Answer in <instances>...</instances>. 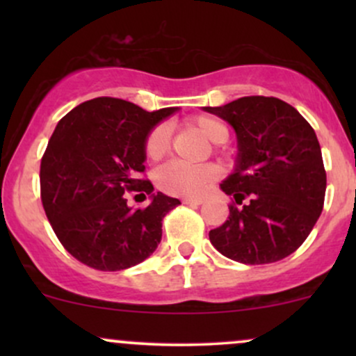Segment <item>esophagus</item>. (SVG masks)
I'll return each mask as SVG.
<instances>
[{
  "label": "esophagus",
  "mask_w": 356,
  "mask_h": 356,
  "mask_svg": "<svg viewBox=\"0 0 356 356\" xmlns=\"http://www.w3.org/2000/svg\"><path fill=\"white\" fill-rule=\"evenodd\" d=\"M184 204H187V206H201V204H202V199H192V197H187V199H184Z\"/></svg>",
  "instance_id": "obj_1"
}]
</instances>
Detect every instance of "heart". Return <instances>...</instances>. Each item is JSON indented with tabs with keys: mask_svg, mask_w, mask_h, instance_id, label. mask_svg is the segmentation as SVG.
<instances>
[{
	"mask_svg": "<svg viewBox=\"0 0 356 356\" xmlns=\"http://www.w3.org/2000/svg\"><path fill=\"white\" fill-rule=\"evenodd\" d=\"M212 144H224L229 137L227 127L219 118L211 115H199L189 122ZM169 129L165 125H155L147 134L144 152L149 161H161L169 150ZM218 167L212 164L186 165L181 162H169L159 167L155 172V182L159 189L172 195H201L218 179Z\"/></svg>",
	"mask_w": 356,
	"mask_h": 356,
	"instance_id": "obj_1",
	"label": "heart"
}]
</instances>
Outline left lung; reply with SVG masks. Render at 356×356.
Masks as SVG:
<instances>
[{"label": "left lung", "mask_w": 356, "mask_h": 356, "mask_svg": "<svg viewBox=\"0 0 356 356\" xmlns=\"http://www.w3.org/2000/svg\"><path fill=\"white\" fill-rule=\"evenodd\" d=\"M234 127L238 167L220 189L229 218L209 231L220 254L244 264H268L295 252L325 204L326 170L313 127L275 97H243L206 107Z\"/></svg>", "instance_id": "obj_1"}]
</instances>
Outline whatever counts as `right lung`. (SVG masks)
I'll return each mask as SVG.
<instances>
[{"mask_svg":"<svg viewBox=\"0 0 356 356\" xmlns=\"http://www.w3.org/2000/svg\"><path fill=\"white\" fill-rule=\"evenodd\" d=\"M172 112L99 97L58 122L42 157L40 194L61 246L80 263L120 271L142 263L161 243L162 219L181 201L157 192L149 207L132 211L123 194L152 193V182L142 177L144 142Z\"/></svg>","mask_w":356,"mask_h":356,"instance_id":"obj_1","label":"right lung"}]
</instances>
